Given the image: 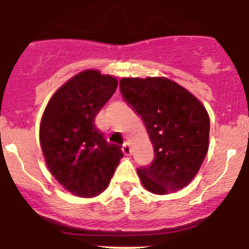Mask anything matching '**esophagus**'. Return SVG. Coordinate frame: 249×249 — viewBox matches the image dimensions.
Returning a JSON list of instances; mask_svg holds the SVG:
<instances>
[{"label": "esophagus", "instance_id": "esophagus-1", "mask_svg": "<svg viewBox=\"0 0 249 249\" xmlns=\"http://www.w3.org/2000/svg\"><path fill=\"white\" fill-rule=\"evenodd\" d=\"M122 151L125 156H128V154L131 153V146L127 144V142H125V144L122 146Z\"/></svg>", "mask_w": 249, "mask_h": 249}]
</instances>
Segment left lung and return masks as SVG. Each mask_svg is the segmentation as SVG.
<instances>
[{
    "instance_id": "obj_1",
    "label": "left lung",
    "mask_w": 249,
    "mask_h": 249,
    "mask_svg": "<svg viewBox=\"0 0 249 249\" xmlns=\"http://www.w3.org/2000/svg\"><path fill=\"white\" fill-rule=\"evenodd\" d=\"M124 101L141 116L153 145L150 166L137 168L154 194L177 192L198 173L208 151L210 117L185 88L164 77L122 78Z\"/></svg>"
}]
</instances>
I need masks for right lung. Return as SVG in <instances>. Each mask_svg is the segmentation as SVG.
<instances>
[{
    "label": "right lung",
    "mask_w": 249,
    "mask_h": 249,
    "mask_svg": "<svg viewBox=\"0 0 249 249\" xmlns=\"http://www.w3.org/2000/svg\"><path fill=\"white\" fill-rule=\"evenodd\" d=\"M115 77L87 70L62 85L43 113L39 142L48 168L67 191L83 198L101 194L123 158L95 126L101 108L115 93Z\"/></svg>",
    "instance_id": "1"
}]
</instances>
